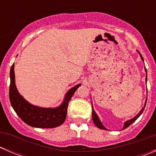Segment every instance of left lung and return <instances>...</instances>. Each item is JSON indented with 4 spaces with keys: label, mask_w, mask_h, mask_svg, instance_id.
Returning a JSON list of instances; mask_svg holds the SVG:
<instances>
[{
    "label": "left lung",
    "mask_w": 156,
    "mask_h": 156,
    "mask_svg": "<svg viewBox=\"0 0 156 156\" xmlns=\"http://www.w3.org/2000/svg\"><path fill=\"white\" fill-rule=\"evenodd\" d=\"M137 52H138V53H140V57H141V59H142V60L144 61V58H143L142 55L140 54V53L139 51H137ZM145 71H146V67H145ZM146 80H147V75H146ZM146 100L145 105H144V107L142 109L140 110V112L138 113V114L136 115L135 116V117H133V119H130V120L127 121V122H125V124H124V127H123V129H125V128H127V127H129V126H130V125H131L132 123H133V122H134L135 121H136V119H137L138 118H139L140 116V115L142 114V113H143V112H144V108H145V106H146ZM92 119H93V122H94V123L95 124V125H96V126H97V127H98V128H100V129H102V130H107V129H106V127H105L104 126H103V124H102V122H100V119H99V117H98V116H97V115L96 114V112H95V111H94V108H93V106H92Z\"/></svg>",
    "instance_id": "left-lung-1"
}]
</instances>
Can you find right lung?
<instances>
[{"label":"right lung","instance_id":"1","mask_svg":"<svg viewBox=\"0 0 156 156\" xmlns=\"http://www.w3.org/2000/svg\"><path fill=\"white\" fill-rule=\"evenodd\" d=\"M9 97L11 106L19 117L28 125L38 128H53L62 125L66 120L69 102L81 84L72 87L66 94L62 104L56 108H42L26 101L17 90L15 84L14 63L10 69Z\"/></svg>","mask_w":156,"mask_h":156}]
</instances>
